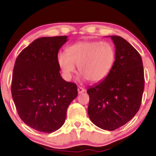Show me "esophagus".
I'll return each instance as SVG.
<instances>
[{
	"mask_svg": "<svg viewBox=\"0 0 156 156\" xmlns=\"http://www.w3.org/2000/svg\"><path fill=\"white\" fill-rule=\"evenodd\" d=\"M77 90H78V93H79V94H82V93H83V92H84V91H85V89H84V88H83V87H79L78 89H77Z\"/></svg>",
	"mask_w": 156,
	"mask_h": 156,
	"instance_id": "obj_1",
	"label": "esophagus"
}]
</instances>
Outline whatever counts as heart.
Listing matches in <instances>:
<instances>
[{"label":"heart","mask_w":156,"mask_h":156,"mask_svg":"<svg viewBox=\"0 0 156 156\" xmlns=\"http://www.w3.org/2000/svg\"><path fill=\"white\" fill-rule=\"evenodd\" d=\"M116 52L110 42L82 41L67 49V54L59 53L57 61L62 71L70 79L78 67L79 72L91 82L105 79L114 66Z\"/></svg>","instance_id":"1"}]
</instances>
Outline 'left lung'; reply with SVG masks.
<instances>
[{"instance_id":"8db88e82","label":"left lung","mask_w":156,"mask_h":156,"mask_svg":"<svg viewBox=\"0 0 156 156\" xmlns=\"http://www.w3.org/2000/svg\"><path fill=\"white\" fill-rule=\"evenodd\" d=\"M116 48L112 70L89 87L88 115L94 124L114 131L129 122L139 110L144 89V72L138 51L120 36H110Z\"/></svg>"}]
</instances>
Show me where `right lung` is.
Listing matches in <instances>:
<instances>
[{"instance_id":"add662e5","label":"right lung","mask_w":156,"mask_h":156,"mask_svg":"<svg viewBox=\"0 0 156 156\" xmlns=\"http://www.w3.org/2000/svg\"><path fill=\"white\" fill-rule=\"evenodd\" d=\"M67 36L36 39L22 50L13 68L11 93L25 124L50 133L65 123L67 108L77 97L76 84L60 75L57 55Z\"/></svg>"}]
</instances>
